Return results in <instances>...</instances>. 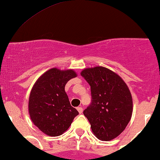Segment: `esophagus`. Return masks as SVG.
I'll list each match as a JSON object with an SVG mask.
<instances>
[{
	"instance_id": "obj_1",
	"label": "esophagus",
	"mask_w": 160,
	"mask_h": 160,
	"mask_svg": "<svg viewBox=\"0 0 160 160\" xmlns=\"http://www.w3.org/2000/svg\"><path fill=\"white\" fill-rule=\"evenodd\" d=\"M77 110H78V111L79 114H82V112H83V108H82V107L77 108Z\"/></svg>"
}]
</instances>
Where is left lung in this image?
Listing matches in <instances>:
<instances>
[{"mask_svg": "<svg viewBox=\"0 0 160 160\" xmlns=\"http://www.w3.org/2000/svg\"><path fill=\"white\" fill-rule=\"evenodd\" d=\"M81 75L91 86L92 104L83 114L92 133L101 140H114L131 119L133 99L130 89L120 75L105 67L85 68Z\"/></svg>", "mask_w": 160, "mask_h": 160, "instance_id": "obj_1", "label": "left lung"}]
</instances>
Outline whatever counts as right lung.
Listing matches in <instances>:
<instances>
[{
	"mask_svg": "<svg viewBox=\"0 0 160 160\" xmlns=\"http://www.w3.org/2000/svg\"><path fill=\"white\" fill-rule=\"evenodd\" d=\"M76 76L73 69L52 68L42 74L32 86L29 97V114L33 124L45 134L62 135L78 114L65 92L67 82Z\"/></svg>",
	"mask_w": 160,
	"mask_h": 160,
	"instance_id": "obj_1",
	"label": "right lung"
}]
</instances>
